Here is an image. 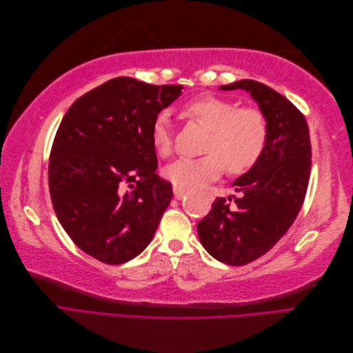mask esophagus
Instances as JSON below:
<instances>
[{"label": "esophagus", "instance_id": "34e87169", "mask_svg": "<svg viewBox=\"0 0 353 353\" xmlns=\"http://www.w3.org/2000/svg\"><path fill=\"white\" fill-rule=\"evenodd\" d=\"M174 196H175V199H178V200L184 199V197L187 196V190L181 188V187H176V185H174Z\"/></svg>", "mask_w": 353, "mask_h": 353}]
</instances>
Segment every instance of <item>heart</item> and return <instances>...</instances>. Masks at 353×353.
<instances>
[{
    "label": "heart",
    "instance_id": "1",
    "mask_svg": "<svg viewBox=\"0 0 353 353\" xmlns=\"http://www.w3.org/2000/svg\"><path fill=\"white\" fill-rule=\"evenodd\" d=\"M190 121L205 125L203 152L193 159H178L165 169L166 178L176 187L196 188L218 178L223 169L239 175L248 172L262 157L268 143V122L256 108H239L237 103L215 95H201L183 105ZM152 144L160 157L174 152V131L166 114H159L152 125Z\"/></svg>",
    "mask_w": 353,
    "mask_h": 353
}]
</instances>
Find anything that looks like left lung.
<instances>
[{
  "label": "left lung",
  "instance_id": "8db88e82",
  "mask_svg": "<svg viewBox=\"0 0 353 353\" xmlns=\"http://www.w3.org/2000/svg\"><path fill=\"white\" fill-rule=\"evenodd\" d=\"M219 88L250 92L270 130L259 162L234 181L241 197L232 196V206L231 197H218L197 223L203 248L219 262L239 266L271 250L292 227L306 196L312 152L305 116L284 95L252 79Z\"/></svg>",
  "mask_w": 353,
  "mask_h": 353
}]
</instances>
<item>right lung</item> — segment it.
Wrapping results in <instances>:
<instances>
[{
	"label": "right lung",
	"instance_id": "1",
	"mask_svg": "<svg viewBox=\"0 0 353 353\" xmlns=\"http://www.w3.org/2000/svg\"><path fill=\"white\" fill-rule=\"evenodd\" d=\"M183 85L114 78L74 101L48 163L52 208L72 241L108 265L134 259L152 241L172 199L156 174L152 125Z\"/></svg>",
	"mask_w": 353,
	"mask_h": 353
}]
</instances>
